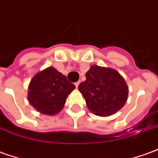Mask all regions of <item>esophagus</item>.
Masks as SVG:
<instances>
[{
  "label": "esophagus",
  "instance_id": "1",
  "mask_svg": "<svg viewBox=\"0 0 158 158\" xmlns=\"http://www.w3.org/2000/svg\"><path fill=\"white\" fill-rule=\"evenodd\" d=\"M79 83H80V82H79V81H78V82H76L75 84H74V85H75V86H76V87H78V86H79Z\"/></svg>",
  "mask_w": 158,
  "mask_h": 158
}]
</instances>
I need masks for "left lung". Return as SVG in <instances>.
I'll use <instances>...</instances> for the list:
<instances>
[{"label": "left lung", "mask_w": 158, "mask_h": 158, "mask_svg": "<svg viewBox=\"0 0 158 158\" xmlns=\"http://www.w3.org/2000/svg\"><path fill=\"white\" fill-rule=\"evenodd\" d=\"M85 77V81L79 84V90L92 113L99 116H110L125 105L128 87L117 71L93 65Z\"/></svg>", "instance_id": "8db88e82"}]
</instances>
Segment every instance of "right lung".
I'll return each mask as SVG.
<instances>
[{"label":"right lung","mask_w":158,"mask_h":158,"mask_svg":"<svg viewBox=\"0 0 158 158\" xmlns=\"http://www.w3.org/2000/svg\"><path fill=\"white\" fill-rule=\"evenodd\" d=\"M28 89L27 98L31 105L44 114L54 115L63 109L75 85L56 68L49 67L33 77Z\"/></svg>","instance_id":"add662e5"}]
</instances>
